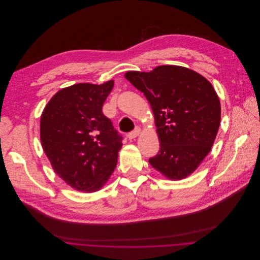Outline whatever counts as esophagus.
Masks as SVG:
<instances>
[{
	"label": "esophagus",
	"mask_w": 260,
	"mask_h": 260,
	"mask_svg": "<svg viewBox=\"0 0 260 260\" xmlns=\"http://www.w3.org/2000/svg\"><path fill=\"white\" fill-rule=\"evenodd\" d=\"M140 128L139 127H136L133 131H131L127 136H128V138L130 139V140H132V139H134V138H136L139 134H140Z\"/></svg>",
	"instance_id": "1"
}]
</instances>
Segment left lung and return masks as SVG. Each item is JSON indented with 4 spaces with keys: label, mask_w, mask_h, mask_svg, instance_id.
Masks as SVG:
<instances>
[{
    "label": "left lung",
    "mask_w": 260,
    "mask_h": 260,
    "mask_svg": "<svg viewBox=\"0 0 260 260\" xmlns=\"http://www.w3.org/2000/svg\"><path fill=\"white\" fill-rule=\"evenodd\" d=\"M125 78L144 94L153 113L160 149L149 164L170 180L189 176L210 152L220 125V101L212 84L179 66L131 71Z\"/></svg>",
    "instance_id": "obj_1"
}]
</instances>
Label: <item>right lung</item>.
Instances as JSON below:
<instances>
[{
  "label": "right lung",
  "instance_id": "add662e5",
  "mask_svg": "<svg viewBox=\"0 0 260 260\" xmlns=\"http://www.w3.org/2000/svg\"><path fill=\"white\" fill-rule=\"evenodd\" d=\"M113 87L111 80L62 88L41 116V143L52 168L79 191L99 190L117 166L122 137L102 114Z\"/></svg>",
  "mask_w": 260,
  "mask_h": 260
}]
</instances>
